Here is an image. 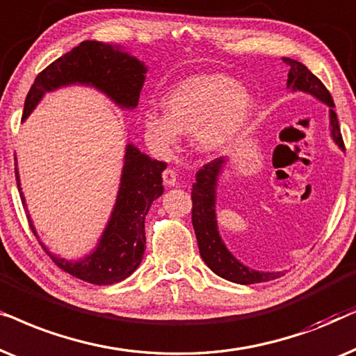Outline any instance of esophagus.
Segmentation results:
<instances>
[{"mask_svg":"<svg viewBox=\"0 0 356 356\" xmlns=\"http://www.w3.org/2000/svg\"><path fill=\"white\" fill-rule=\"evenodd\" d=\"M163 181L168 187L177 186V177H175V172L172 169H165L163 172Z\"/></svg>","mask_w":356,"mask_h":356,"instance_id":"34e87169","label":"esophagus"}]
</instances>
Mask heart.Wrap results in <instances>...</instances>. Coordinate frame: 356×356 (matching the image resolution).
<instances>
[{"label":"heart","mask_w":356,"mask_h":356,"mask_svg":"<svg viewBox=\"0 0 356 356\" xmlns=\"http://www.w3.org/2000/svg\"><path fill=\"white\" fill-rule=\"evenodd\" d=\"M163 107L164 112H143V125L156 145L169 149L187 134L193 135L198 151L216 154L243 136L254 117L255 97L231 76L200 73L174 84Z\"/></svg>","instance_id":"obj_1"}]
</instances>
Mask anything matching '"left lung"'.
<instances>
[{
  "instance_id": "left-lung-1",
  "label": "left lung",
  "mask_w": 356,
  "mask_h": 356,
  "mask_svg": "<svg viewBox=\"0 0 356 356\" xmlns=\"http://www.w3.org/2000/svg\"><path fill=\"white\" fill-rule=\"evenodd\" d=\"M283 63L290 68L288 73L286 88L293 92L301 91L311 94L319 99L322 104L329 107V122H330V136L334 143L340 149L345 151L342 134L337 120V113L334 112V101L330 92L327 91L321 79H317L305 65L300 61L283 56ZM227 163V158H218L211 163L203 165L197 172V181L192 188V225L195 229L198 250L208 267L215 272L218 277L225 278L227 282L239 283V285H252V283L270 282L285 275L283 272H259V270L249 268L241 260L234 257L226 248L225 241L221 239L218 231L216 221V187L220 181L221 170Z\"/></svg>"
}]
</instances>
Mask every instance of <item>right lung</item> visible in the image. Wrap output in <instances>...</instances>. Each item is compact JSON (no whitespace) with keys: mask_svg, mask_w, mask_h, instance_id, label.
Wrapping results in <instances>:
<instances>
[{"mask_svg":"<svg viewBox=\"0 0 356 356\" xmlns=\"http://www.w3.org/2000/svg\"><path fill=\"white\" fill-rule=\"evenodd\" d=\"M146 71L148 68L143 61L131 56L118 45L84 40L39 73L24 102L22 120L31 115L47 92L73 84L91 86L106 94L115 106L134 111L138 106ZM165 168L168 164L163 161L151 159L135 145L129 143L123 156L115 205L96 248L79 260L58 257L39 241L42 248L61 270L92 285H112L129 278L143 260L146 249L145 216L149 211L151 203L163 195V170ZM16 181L27 210L17 168ZM27 218L37 236L29 213Z\"/></svg>","mask_w":356,"mask_h":356,"instance_id":"right-lung-1","label":"right lung"}]
</instances>
